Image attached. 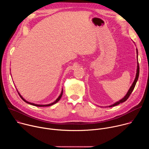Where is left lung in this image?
I'll list each match as a JSON object with an SVG mask.
<instances>
[{"label":"left lung","instance_id":"obj_1","mask_svg":"<svg viewBox=\"0 0 149 149\" xmlns=\"http://www.w3.org/2000/svg\"><path fill=\"white\" fill-rule=\"evenodd\" d=\"M136 52H137V71H136V74L135 79H134V82H133V84H132V86H131L130 88H129L128 92L127 93V94H125V95L122 99H121V100H119L118 101L116 102L115 103L111 105H109V106H107V107H114V106L117 105H118V104H120V103L124 102V101H125L127 99H128V98L129 97V96H130V94H132V91H133V90H134V87H135L136 84V82H137V80H138L139 76V62H138V50H137V48H136Z\"/></svg>","mask_w":149,"mask_h":149}]
</instances>
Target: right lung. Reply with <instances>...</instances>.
Here are the masks:
<instances>
[{
  "instance_id": "right-lung-1",
  "label": "right lung",
  "mask_w": 149,
  "mask_h": 149,
  "mask_svg": "<svg viewBox=\"0 0 149 149\" xmlns=\"http://www.w3.org/2000/svg\"><path fill=\"white\" fill-rule=\"evenodd\" d=\"M16 90H17V93H18V94H19V96L20 97V98H22L25 102H26V103H28V104H31V105H35V106H36V107H48V106H51V105H54V104H56L57 102H58L59 101V100L61 99V97H62V94H63V89H62V91H61V94H60V95H59V97L56 98V100L55 101H54L53 102H52V103H50V104H44V105H42V104H35V103H33V102H29V101H26L25 99H24V98H23V97L20 95V94L19 93V91H18V90L16 89Z\"/></svg>"
}]
</instances>
